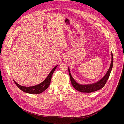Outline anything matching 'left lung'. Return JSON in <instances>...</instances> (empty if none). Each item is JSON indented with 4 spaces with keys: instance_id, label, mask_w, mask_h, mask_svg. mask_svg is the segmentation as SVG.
Masks as SVG:
<instances>
[{
    "instance_id": "left-lung-1",
    "label": "left lung",
    "mask_w": 124,
    "mask_h": 124,
    "mask_svg": "<svg viewBox=\"0 0 124 124\" xmlns=\"http://www.w3.org/2000/svg\"><path fill=\"white\" fill-rule=\"evenodd\" d=\"M111 56H112V58H111V62L110 66L108 70V71L107 72V74L105 75V76L102 79H101L100 80L97 82L96 83H95L93 84H87V85H81V84H78L74 80V79L72 77L71 74L70 73V70H69V68H68L70 80V81H71V83L73 86L77 90L83 93H91V92H95L101 89V88H103V87L105 85L106 83H107L111 71L112 69L113 64V57L112 53H111Z\"/></svg>"
}]
</instances>
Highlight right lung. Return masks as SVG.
Returning <instances> with one entry per match:
<instances>
[{
	"label": "right lung",
	"instance_id": "obj_1",
	"mask_svg": "<svg viewBox=\"0 0 124 124\" xmlns=\"http://www.w3.org/2000/svg\"><path fill=\"white\" fill-rule=\"evenodd\" d=\"M57 67V66H56L54 69H53L51 70V71L49 73V75L46 78V79L43 82H42V83L38 85L31 87H25L21 86L19 84H17L14 80V81L16 85L21 90L25 93L29 94H40L44 92L45 90H46L48 87L50 83L52 75L54 72V70Z\"/></svg>",
	"mask_w": 124,
	"mask_h": 124
}]
</instances>
